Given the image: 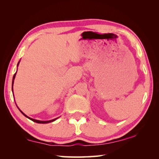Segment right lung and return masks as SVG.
<instances>
[{
	"label": "right lung",
	"mask_w": 159,
	"mask_h": 159,
	"mask_svg": "<svg viewBox=\"0 0 159 159\" xmlns=\"http://www.w3.org/2000/svg\"><path fill=\"white\" fill-rule=\"evenodd\" d=\"M19 63H20V61L18 63V65H17V66H18V65H19ZM16 73H17V72L15 73V74L14 75H13V80H12V92H13V82H14V79H15V77H16ZM18 109L20 110V112H21L24 116H25L26 117H27V118H29V120H32L33 121H34V122H36V123H39V124H48V123H50V122H52V121H54L55 120H56L57 118H56V119H53V120H49V121H39V120H35V119H33V118H31V117H28L27 116H26V115L22 111L20 110L19 108H18Z\"/></svg>",
	"instance_id": "add662e5"
}]
</instances>
